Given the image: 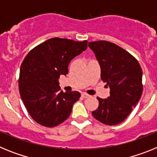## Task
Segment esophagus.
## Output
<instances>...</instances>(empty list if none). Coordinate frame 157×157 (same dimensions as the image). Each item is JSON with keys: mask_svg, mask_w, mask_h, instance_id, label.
Returning a JSON list of instances; mask_svg holds the SVG:
<instances>
[{"mask_svg": "<svg viewBox=\"0 0 157 157\" xmlns=\"http://www.w3.org/2000/svg\"><path fill=\"white\" fill-rule=\"evenodd\" d=\"M82 97L83 98H90V96L89 95V94H86V93H82Z\"/></svg>", "mask_w": 157, "mask_h": 157, "instance_id": "1", "label": "esophagus"}]
</instances>
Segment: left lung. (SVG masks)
I'll return each instance as SVG.
<instances>
[{"label": "left lung", "mask_w": 157, "mask_h": 157, "mask_svg": "<svg viewBox=\"0 0 157 157\" xmlns=\"http://www.w3.org/2000/svg\"><path fill=\"white\" fill-rule=\"evenodd\" d=\"M88 46L101 67V78L110 89V96L98 98L99 106L92 115L106 125H116L129 116L142 94V70L138 60L116 44L92 41Z\"/></svg>", "instance_id": "8db88e82"}]
</instances>
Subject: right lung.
I'll return each mask as SVG.
<instances>
[{
  "mask_svg": "<svg viewBox=\"0 0 157 157\" xmlns=\"http://www.w3.org/2000/svg\"><path fill=\"white\" fill-rule=\"evenodd\" d=\"M87 41L53 37L29 52L20 67L19 89L32 119L47 127L69 117L79 92L60 91L59 78L68 73L71 60L87 48Z\"/></svg>",
  "mask_w": 157,
  "mask_h": 157,
  "instance_id": "add662e5",
  "label": "right lung"
}]
</instances>
